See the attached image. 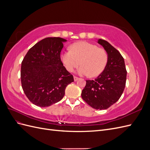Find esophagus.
<instances>
[{
	"instance_id": "34e87169",
	"label": "esophagus",
	"mask_w": 150,
	"mask_h": 150,
	"mask_svg": "<svg viewBox=\"0 0 150 150\" xmlns=\"http://www.w3.org/2000/svg\"><path fill=\"white\" fill-rule=\"evenodd\" d=\"M78 79H79V78H78V77H76V76H74V81H78Z\"/></svg>"
}]
</instances>
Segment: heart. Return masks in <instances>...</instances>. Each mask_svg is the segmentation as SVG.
I'll return each mask as SVG.
<instances>
[{
  "label": "heart",
  "mask_w": 150,
  "mask_h": 150,
  "mask_svg": "<svg viewBox=\"0 0 150 150\" xmlns=\"http://www.w3.org/2000/svg\"><path fill=\"white\" fill-rule=\"evenodd\" d=\"M61 59L66 69L73 72L81 64L78 71L81 75L95 77L100 74L108 62V54L103 48L86 41L74 43L71 50L61 54Z\"/></svg>",
  "instance_id": "b5f03b06"
}]
</instances>
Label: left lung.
Returning <instances> with one entry per match:
<instances>
[{
  "instance_id": "obj_1",
  "label": "left lung",
  "mask_w": 150,
  "mask_h": 150,
  "mask_svg": "<svg viewBox=\"0 0 150 150\" xmlns=\"http://www.w3.org/2000/svg\"><path fill=\"white\" fill-rule=\"evenodd\" d=\"M98 42L108 53V62L104 69L96 79L86 80L81 93L83 100L96 110H106L121 96L126 86L127 71L124 58L116 49L106 40Z\"/></svg>"
}]
</instances>
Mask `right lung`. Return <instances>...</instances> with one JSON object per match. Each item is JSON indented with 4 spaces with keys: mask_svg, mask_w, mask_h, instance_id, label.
Listing matches in <instances>:
<instances>
[{
    "mask_svg": "<svg viewBox=\"0 0 150 150\" xmlns=\"http://www.w3.org/2000/svg\"><path fill=\"white\" fill-rule=\"evenodd\" d=\"M65 41L61 38H45L32 47L22 61V88L36 106L47 107L61 101L66 86L74 82L61 59Z\"/></svg>",
    "mask_w": 150,
    "mask_h": 150,
    "instance_id": "obj_1",
    "label": "right lung"
}]
</instances>
